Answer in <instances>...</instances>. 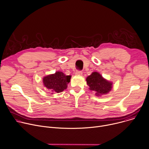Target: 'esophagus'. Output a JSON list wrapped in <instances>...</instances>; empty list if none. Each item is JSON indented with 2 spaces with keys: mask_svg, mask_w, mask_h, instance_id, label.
I'll return each mask as SVG.
<instances>
[{
  "mask_svg": "<svg viewBox=\"0 0 149 149\" xmlns=\"http://www.w3.org/2000/svg\"><path fill=\"white\" fill-rule=\"evenodd\" d=\"M75 74L77 75H81L82 74V71H80V70H77L75 72Z\"/></svg>",
  "mask_w": 149,
  "mask_h": 149,
  "instance_id": "34e87169",
  "label": "esophagus"
}]
</instances>
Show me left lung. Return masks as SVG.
Instances as JSON below:
<instances>
[{
  "instance_id": "left-lung-1",
  "label": "left lung",
  "mask_w": 149,
  "mask_h": 149,
  "mask_svg": "<svg viewBox=\"0 0 149 149\" xmlns=\"http://www.w3.org/2000/svg\"><path fill=\"white\" fill-rule=\"evenodd\" d=\"M90 90L96 92L97 95L108 93L112 88V83L104 79L98 72H93L86 79Z\"/></svg>"
}]
</instances>
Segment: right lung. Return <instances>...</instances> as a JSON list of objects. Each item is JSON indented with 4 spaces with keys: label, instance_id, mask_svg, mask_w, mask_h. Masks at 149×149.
I'll return each instance as SVG.
<instances>
[{
    "label": "right lung",
    "instance_id": "add662e5",
    "mask_svg": "<svg viewBox=\"0 0 149 149\" xmlns=\"http://www.w3.org/2000/svg\"><path fill=\"white\" fill-rule=\"evenodd\" d=\"M71 76L65 75L62 72H56L43 78L44 86L52 92L61 93L67 89V84L70 82Z\"/></svg>",
    "mask_w": 149,
    "mask_h": 149
}]
</instances>
